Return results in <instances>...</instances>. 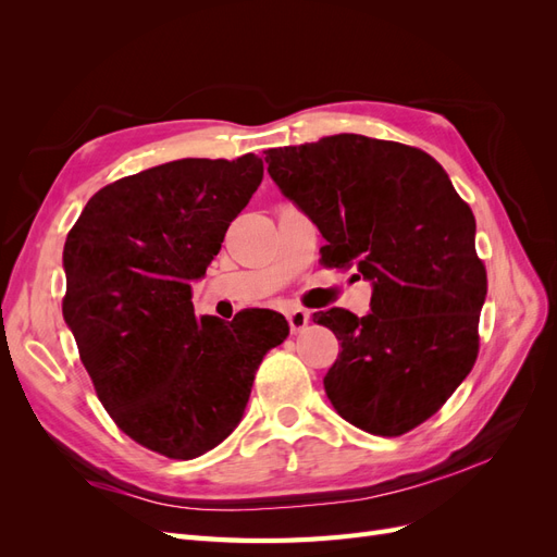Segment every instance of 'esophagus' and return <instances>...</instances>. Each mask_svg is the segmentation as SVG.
Masks as SVG:
<instances>
[{
    "label": "esophagus",
    "mask_w": 557,
    "mask_h": 557,
    "mask_svg": "<svg viewBox=\"0 0 557 557\" xmlns=\"http://www.w3.org/2000/svg\"><path fill=\"white\" fill-rule=\"evenodd\" d=\"M285 318H288V325H290V332H293V334H297V332L305 330V327L309 325V320H311V315H309L307 311H301V309L290 311V313L285 315Z\"/></svg>",
    "instance_id": "1"
}]
</instances>
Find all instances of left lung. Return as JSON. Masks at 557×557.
I'll list each match as a JSON object with an SVG mask.
<instances>
[{
    "instance_id": "1",
    "label": "left lung",
    "mask_w": 557,
    "mask_h": 557,
    "mask_svg": "<svg viewBox=\"0 0 557 557\" xmlns=\"http://www.w3.org/2000/svg\"><path fill=\"white\" fill-rule=\"evenodd\" d=\"M267 172L327 242V267H358L372 313H313L342 344L325 393L369 434L413 430L455 393L479 352L487 293L474 213L420 148L334 134L269 148Z\"/></svg>"
}]
</instances>
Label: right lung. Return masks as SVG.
Instances as JSON below:
<instances>
[{
  "label": "right lung",
  "instance_id": "right-lung-1",
  "mask_svg": "<svg viewBox=\"0 0 557 557\" xmlns=\"http://www.w3.org/2000/svg\"><path fill=\"white\" fill-rule=\"evenodd\" d=\"M262 160L185 158L95 193L66 234L62 315L99 401L134 442L174 460L215 448L242 423L264 352L290 327L269 309L232 323L195 318L230 223Z\"/></svg>",
  "mask_w": 557,
  "mask_h": 557
}]
</instances>
